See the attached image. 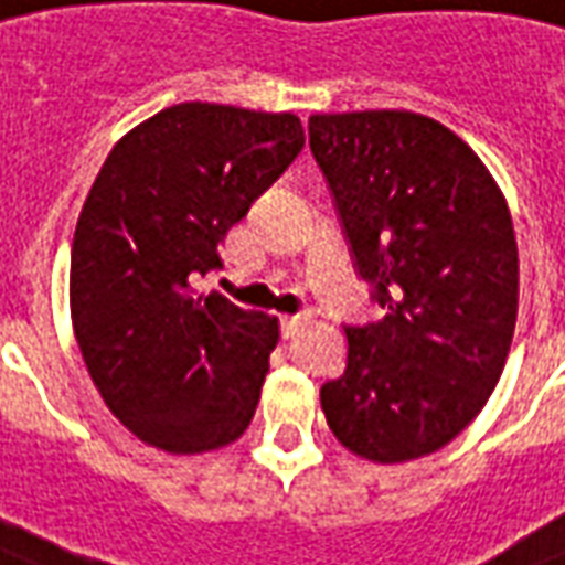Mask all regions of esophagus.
Listing matches in <instances>:
<instances>
[{
	"label": "esophagus",
	"instance_id": "1",
	"mask_svg": "<svg viewBox=\"0 0 565 565\" xmlns=\"http://www.w3.org/2000/svg\"><path fill=\"white\" fill-rule=\"evenodd\" d=\"M308 323V315H294V317H281V332L284 338H294L302 326Z\"/></svg>",
	"mask_w": 565,
	"mask_h": 565
}]
</instances>
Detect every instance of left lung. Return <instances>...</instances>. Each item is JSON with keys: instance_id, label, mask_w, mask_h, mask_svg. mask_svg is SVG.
Listing matches in <instances>:
<instances>
[{"instance_id": "8db88e82", "label": "left lung", "mask_w": 565, "mask_h": 565, "mask_svg": "<svg viewBox=\"0 0 565 565\" xmlns=\"http://www.w3.org/2000/svg\"><path fill=\"white\" fill-rule=\"evenodd\" d=\"M308 143L386 311L344 329V374L320 388L326 422L367 461L437 452L491 398L515 335L509 206L479 154L419 113H317Z\"/></svg>"}]
</instances>
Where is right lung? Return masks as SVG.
I'll return each mask as SVG.
<instances>
[{"label":"right lung","mask_w":565,"mask_h":565,"mask_svg":"<svg viewBox=\"0 0 565 565\" xmlns=\"http://www.w3.org/2000/svg\"><path fill=\"white\" fill-rule=\"evenodd\" d=\"M294 113L188 102L113 146L71 248V320L125 428L173 455L227 446L260 401L278 320L194 294L218 245L302 152Z\"/></svg>","instance_id":"obj_1"}]
</instances>
